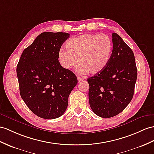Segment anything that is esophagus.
<instances>
[{
	"instance_id": "obj_1",
	"label": "esophagus",
	"mask_w": 154,
	"mask_h": 154,
	"mask_svg": "<svg viewBox=\"0 0 154 154\" xmlns=\"http://www.w3.org/2000/svg\"><path fill=\"white\" fill-rule=\"evenodd\" d=\"M77 79H78V82H82V81L84 80V79L83 78L80 77V76H78V77H77Z\"/></svg>"
}]
</instances>
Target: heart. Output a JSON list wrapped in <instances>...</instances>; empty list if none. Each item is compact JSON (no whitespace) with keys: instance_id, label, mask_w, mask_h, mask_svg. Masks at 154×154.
<instances>
[{"instance_id":"obj_1","label":"heart","mask_w":154,"mask_h":154,"mask_svg":"<svg viewBox=\"0 0 154 154\" xmlns=\"http://www.w3.org/2000/svg\"><path fill=\"white\" fill-rule=\"evenodd\" d=\"M67 50L59 51L58 59L66 69H70L78 64V72L80 74H97L108 65L111 58L113 43L105 35L85 34L69 40Z\"/></svg>"}]
</instances>
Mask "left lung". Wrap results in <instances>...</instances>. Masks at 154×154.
<instances>
[{
    "label": "left lung",
    "mask_w": 154,
    "mask_h": 154,
    "mask_svg": "<svg viewBox=\"0 0 154 154\" xmlns=\"http://www.w3.org/2000/svg\"><path fill=\"white\" fill-rule=\"evenodd\" d=\"M113 50L108 65L88 78L89 101L94 113L108 118L120 113L133 99L137 78L132 50L117 33H112Z\"/></svg>",
    "instance_id": "left-lung-1"
}]
</instances>
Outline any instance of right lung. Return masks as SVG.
Here are the masks:
<instances>
[{"instance_id":"add662e5","label":"right lung","mask_w":154,"mask_h":154,"mask_svg":"<svg viewBox=\"0 0 154 154\" xmlns=\"http://www.w3.org/2000/svg\"><path fill=\"white\" fill-rule=\"evenodd\" d=\"M69 36L62 32L41 33L23 50L18 62L21 97L40 118L55 119L64 114L69 96L78 83L76 75L58 60L59 51Z\"/></svg>"}]
</instances>
